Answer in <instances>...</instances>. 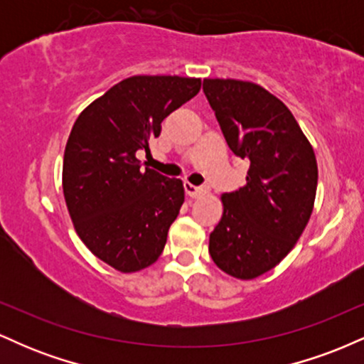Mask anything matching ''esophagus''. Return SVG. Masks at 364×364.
I'll use <instances>...</instances> for the list:
<instances>
[{
	"instance_id": "34e87169",
	"label": "esophagus",
	"mask_w": 364,
	"mask_h": 364,
	"mask_svg": "<svg viewBox=\"0 0 364 364\" xmlns=\"http://www.w3.org/2000/svg\"><path fill=\"white\" fill-rule=\"evenodd\" d=\"M185 191L190 198H200V196H203L207 193V188L195 186V185H191V183H185Z\"/></svg>"
}]
</instances>
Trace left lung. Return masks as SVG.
I'll return each instance as SVG.
<instances>
[{
	"label": "left lung",
	"mask_w": 364,
	"mask_h": 364,
	"mask_svg": "<svg viewBox=\"0 0 364 364\" xmlns=\"http://www.w3.org/2000/svg\"><path fill=\"white\" fill-rule=\"evenodd\" d=\"M203 92L229 149L250 161L246 185L223 195L208 253L248 281L274 269L303 235L318 183L315 152L286 104L257 83L205 78Z\"/></svg>",
	"instance_id": "obj_1"
}]
</instances>
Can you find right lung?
I'll use <instances>...</instances> for the list:
<instances>
[{"label": "right lung", "instance_id": "right-lung-1", "mask_svg": "<svg viewBox=\"0 0 364 364\" xmlns=\"http://www.w3.org/2000/svg\"><path fill=\"white\" fill-rule=\"evenodd\" d=\"M200 78L139 75L80 112L66 141L63 193L87 248L119 272H139L164 250L185 202L181 179L141 169L139 150L161 123L198 94Z\"/></svg>", "mask_w": 364, "mask_h": 364}]
</instances>
